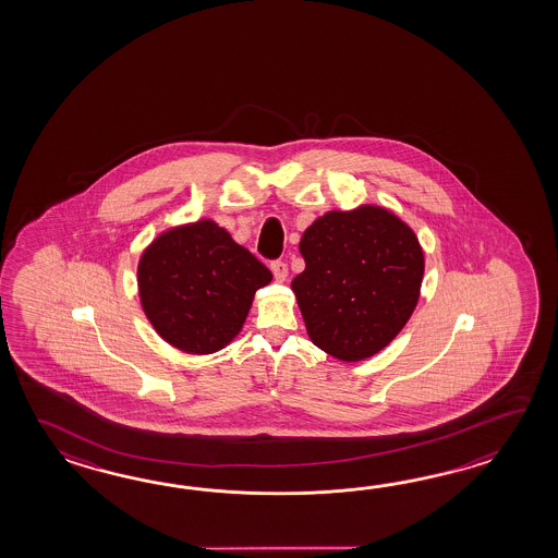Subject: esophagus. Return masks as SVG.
Listing matches in <instances>:
<instances>
[{
  "label": "esophagus",
  "instance_id": "obj_1",
  "mask_svg": "<svg viewBox=\"0 0 558 558\" xmlns=\"http://www.w3.org/2000/svg\"><path fill=\"white\" fill-rule=\"evenodd\" d=\"M269 267H271V271H274L277 281H284V279H287V275H289L287 263L281 262V259H275V262L269 263Z\"/></svg>",
  "mask_w": 558,
  "mask_h": 558
}]
</instances>
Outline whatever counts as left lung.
Returning <instances> with one entry per match:
<instances>
[{"mask_svg":"<svg viewBox=\"0 0 558 558\" xmlns=\"http://www.w3.org/2000/svg\"><path fill=\"white\" fill-rule=\"evenodd\" d=\"M305 271L293 279L311 341L359 361L391 343L411 317L423 281L415 233L380 207L323 215L299 243Z\"/></svg>","mask_w":558,"mask_h":558,"instance_id":"left-lung-1","label":"left lung"}]
</instances>
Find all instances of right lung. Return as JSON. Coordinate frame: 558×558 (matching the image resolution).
I'll return each instance as SVG.
<instances>
[{"label":"right lung","instance_id":"obj_1","mask_svg":"<svg viewBox=\"0 0 558 558\" xmlns=\"http://www.w3.org/2000/svg\"><path fill=\"white\" fill-rule=\"evenodd\" d=\"M140 295L167 343L187 353L223 349L243 327L271 271L214 221L178 227L143 253Z\"/></svg>","mask_w":558,"mask_h":558}]
</instances>
